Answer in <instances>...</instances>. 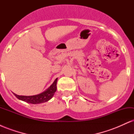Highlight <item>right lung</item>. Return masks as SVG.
I'll use <instances>...</instances> for the list:
<instances>
[{
    "label": "right lung",
    "instance_id": "right-lung-1",
    "mask_svg": "<svg viewBox=\"0 0 134 134\" xmlns=\"http://www.w3.org/2000/svg\"><path fill=\"white\" fill-rule=\"evenodd\" d=\"M57 78L55 80L53 84L50 86L47 90L39 94L34 95V96H19L14 93L17 98L28 103L31 104H40L45 103L50 100L53 96L54 94L57 91Z\"/></svg>",
    "mask_w": 134,
    "mask_h": 134
}]
</instances>
